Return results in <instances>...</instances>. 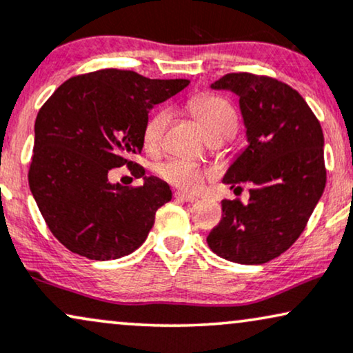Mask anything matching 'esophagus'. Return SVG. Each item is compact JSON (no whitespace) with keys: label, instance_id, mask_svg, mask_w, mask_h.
<instances>
[{"label":"esophagus","instance_id":"obj_1","mask_svg":"<svg viewBox=\"0 0 353 353\" xmlns=\"http://www.w3.org/2000/svg\"><path fill=\"white\" fill-rule=\"evenodd\" d=\"M174 199L176 200H181V202H187V203H194V202H197V199L194 197V195H189V194H185V192H174Z\"/></svg>","mask_w":353,"mask_h":353}]
</instances>
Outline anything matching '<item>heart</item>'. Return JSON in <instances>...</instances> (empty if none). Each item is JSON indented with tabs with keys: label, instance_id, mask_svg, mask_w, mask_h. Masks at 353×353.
Listing matches in <instances>:
<instances>
[{
	"label": "heart",
	"instance_id": "heart-1",
	"mask_svg": "<svg viewBox=\"0 0 353 353\" xmlns=\"http://www.w3.org/2000/svg\"><path fill=\"white\" fill-rule=\"evenodd\" d=\"M190 114L202 125L208 140H230L238 132V112L228 99L218 94H200L189 101ZM171 114L166 109L156 110L146 120L143 127V145L146 150H158L163 143L164 132H166ZM156 172L159 177L174 187H179L187 192H197L202 189L205 179L208 177L207 169L199 164L185 161V159L172 158L158 164Z\"/></svg>",
	"mask_w": 353,
	"mask_h": 353
}]
</instances>
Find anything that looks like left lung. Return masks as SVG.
Here are the masks:
<instances>
[{
	"label": "left lung",
	"mask_w": 353,
	"mask_h": 353,
	"mask_svg": "<svg viewBox=\"0 0 353 353\" xmlns=\"http://www.w3.org/2000/svg\"><path fill=\"white\" fill-rule=\"evenodd\" d=\"M212 88L239 96L249 145L223 182L234 192L248 184L249 200H223L207 243L226 261L265 264L300 238L323 195V128L300 92L275 78L228 73Z\"/></svg>",
	"instance_id": "8db88e82"
}]
</instances>
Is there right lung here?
<instances>
[{
  "mask_svg": "<svg viewBox=\"0 0 353 353\" xmlns=\"http://www.w3.org/2000/svg\"><path fill=\"white\" fill-rule=\"evenodd\" d=\"M189 79H150L130 70L78 74L58 86L35 119L29 187L48 230L66 249L92 261L128 256L145 243L156 210L172 197L166 182L110 184L143 148L150 109ZM145 169L138 176L143 177Z\"/></svg>",
  "mask_w": 353,
  "mask_h": 353,
  "instance_id": "obj_1",
  "label": "right lung"
}]
</instances>
